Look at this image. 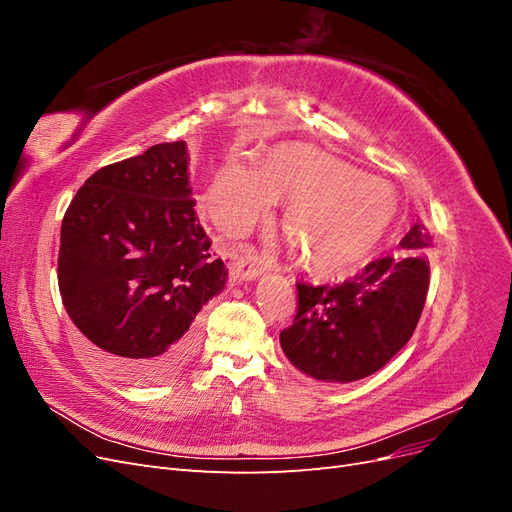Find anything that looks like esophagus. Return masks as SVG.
Masks as SVG:
<instances>
[{"label": "esophagus", "instance_id": "34e87169", "mask_svg": "<svg viewBox=\"0 0 512 512\" xmlns=\"http://www.w3.org/2000/svg\"><path fill=\"white\" fill-rule=\"evenodd\" d=\"M269 269V265L265 260H262L258 254L254 252H247V256L237 260V277L243 282H250L256 280L260 273H265Z\"/></svg>", "mask_w": 512, "mask_h": 512}]
</instances>
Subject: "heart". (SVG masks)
Listing matches in <instances>:
<instances>
[{
    "instance_id": "obj_1",
    "label": "heart",
    "mask_w": 512,
    "mask_h": 512,
    "mask_svg": "<svg viewBox=\"0 0 512 512\" xmlns=\"http://www.w3.org/2000/svg\"><path fill=\"white\" fill-rule=\"evenodd\" d=\"M277 198H290L284 230L294 254L320 273L346 271L363 260L397 213L389 181L301 143L273 147L262 166L228 158L215 170L205 203L222 228L245 232Z\"/></svg>"
}]
</instances>
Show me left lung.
Instances as JSON below:
<instances>
[{
	"label": "left lung",
	"instance_id": "8db88e82",
	"mask_svg": "<svg viewBox=\"0 0 512 512\" xmlns=\"http://www.w3.org/2000/svg\"><path fill=\"white\" fill-rule=\"evenodd\" d=\"M429 230L416 222L386 254L342 284L297 282V316L280 333L288 361L322 382H354L408 344L429 288Z\"/></svg>",
	"mask_w": 512,
	"mask_h": 512
}]
</instances>
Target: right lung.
I'll return each mask as SVG.
<instances>
[{"mask_svg": "<svg viewBox=\"0 0 512 512\" xmlns=\"http://www.w3.org/2000/svg\"><path fill=\"white\" fill-rule=\"evenodd\" d=\"M188 181L185 141L108 164L61 222V301L108 374L149 384L188 363L203 309L226 284Z\"/></svg>", "mask_w": 512, "mask_h": 512, "instance_id": "obj_1", "label": "right lung"}]
</instances>
